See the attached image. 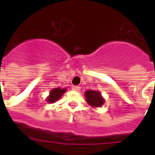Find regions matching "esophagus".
<instances>
[{
    "label": "esophagus",
    "instance_id": "1",
    "mask_svg": "<svg viewBox=\"0 0 155 155\" xmlns=\"http://www.w3.org/2000/svg\"><path fill=\"white\" fill-rule=\"evenodd\" d=\"M72 89H73V91H80V87L76 86V85H73V86L72 87Z\"/></svg>",
    "mask_w": 155,
    "mask_h": 155
}]
</instances>
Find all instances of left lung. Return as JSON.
<instances>
[{"instance_id":"8db88e82","label":"left lung","mask_w":155,"mask_h":155,"mask_svg":"<svg viewBox=\"0 0 155 155\" xmlns=\"http://www.w3.org/2000/svg\"><path fill=\"white\" fill-rule=\"evenodd\" d=\"M85 97L87 104L92 107H101L105 103V99L98 91L87 90L85 92Z\"/></svg>"}]
</instances>
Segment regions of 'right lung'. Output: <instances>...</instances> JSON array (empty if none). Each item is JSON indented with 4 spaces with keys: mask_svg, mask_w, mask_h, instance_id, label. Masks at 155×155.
Instances as JSON below:
<instances>
[{
    "mask_svg": "<svg viewBox=\"0 0 155 155\" xmlns=\"http://www.w3.org/2000/svg\"><path fill=\"white\" fill-rule=\"evenodd\" d=\"M67 91V88H61V87H56L50 91L49 95L46 97V102L50 104H54L56 101H58L64 94Z\"/></svg>",
    "mask_w": 155,
    "mask_h": 155,
    "instance_id": "right-lung-1",
    "label": "right lung"
}]
</instances>
